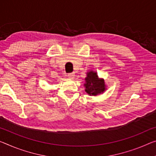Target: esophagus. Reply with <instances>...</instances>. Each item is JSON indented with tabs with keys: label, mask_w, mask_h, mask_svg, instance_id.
<instances>
[{
	"label": "esophagus",
	"mask_w": 156,
	"mask_h": 156,
	"mask_svg": "<svg viewBox=\"0 0 156 156\" xmlns=\"http://www.w3.org/2000/svg\"><path fill=\"white\" fill-rule=\"evenodd\" d=\"M75 73H69V74H68V78H70V79H73V77H75Z\"/></svg>",
	"instance_id": "obj_1"
}]
</instances>
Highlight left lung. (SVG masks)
I'll return each mask as SVG.
<instances>
[{
    "label": "left lung",
    "mask_w": 156,
    "mask_h": 156,
    "mask_svg": "<svg viewBox=\"0 0 156 156\" xmlns=\"http://www.w3.org/2000/svg\"><path fill=\"white\" fill-rule=\"evenodd\" d=\"M85 91L91 96H96L104 93L107 90L105 80L100 78L96 71L90 70L86 73L85 83H83Z\"/></svg>",
    "instance_id": "1"
}]
</instances>
